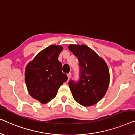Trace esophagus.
Returning a JSON list of instances; mask_svg holds the SVG:
<instances>
[{
	"label": "esophagus",
	"instance_id": "1",
	"mask_svg": "<svg viewBox=\"0 0 135 135\" xmlns=\"http://www.w3.org/2000/svg\"><path fill=\"white\" fill-rule=\"evenodd\" d=\"M68 75V80H69L70 79H71V73H69L67 75Z\"/></svg>",
	"mask_w": 135,
	"mask_h": 135
}]
</instances>
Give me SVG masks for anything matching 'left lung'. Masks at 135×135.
<instances>
[{
  "instance_id": "obj_1",
  "label": "left lung",
  "mask_w": 135,
  "mask_h": 135,
  "mask_svg": "<svg viewBox=\"0 0 135 135\" xmlns=\"http://www.w3.org/2000/svg\"><path fill=\"white\" fill-rule=\"evenodd\" d=\"M68 49L77 57L80 68L79 82H69L73 97L82 106H93L104 97L108 89V66L104 59L87 45L71 44Z\"/></svg>"
}]
</instances>
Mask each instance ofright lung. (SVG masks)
Wrapping results in <instances>:
<instances>
[{"mask_svg": "<svg viewBox=\"0 0 135 135\" xmlns=\"http://www.w3.org/2000/svg\"><path fill=\"white\" fill-rule=\"evenodd\" d=\"M63 47L51 45L40 51L25 68V82L31 97L46 104L57 95L58 90L68 80L61 71L58 56Z\"/></svg>", "mask_w": 135, "mask_h": 135, "instance_id": "right-lung-1", "label": "right lung"}]
</instances>
